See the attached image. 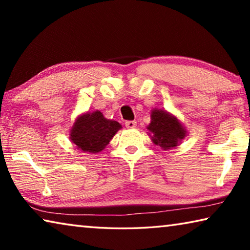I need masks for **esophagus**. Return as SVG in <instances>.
<instances>
[{
    "instance_id": "1",
    "label": "esophagus",
    "mask_w": 250,
    "mask_h": 250,
    "mask_svg": "<svg viewBox=\"0 0 250 250\" xmlns=\"http://www.w3.org/2000/svg\"><path fill=\"white\" fill-rule=\"evenodd\" d=\"M125 126L128 129H134L135 126H137V122H135V121H126Z\"/></svg>"
}]
</instances>
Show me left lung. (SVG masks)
<instances>
[{
    "instance_id": "left-lung-1",
    "label": "left lung",
    "mask_w": 250,
    "mask_h": 250,
    "mask_svg": "<svg viewBox=\"0 0 250 250\" xmlns=\"http://www.w3.org/2000/svg\"><path fill=\"white\" fill-rule=\"evenodd\" d=\"M146 129L154 145L164 150L179 146L188 133L176 117L160 109L152 110L151 122Z\"/></svg>"
}]
</instances>
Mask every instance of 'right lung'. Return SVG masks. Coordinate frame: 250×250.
Listing matches in <instances>:
<instances>
[{"instance_id":"right-lung-1","label":"right lung","mask_w":250,"mask_h":250,"mask_svg":"<svg viewBox=\"0 0 250 250\" xmlns=\"http://www.w3.org/2000/svg\"><path fill=\"white\" fill-rule=\"evenodd\" d=\"M119 122L105 119L100 111L83 113L76 119L70 130V140L77 149L90 153H98L109 145L118 130Z\"/></svg>"}]
</instances>
